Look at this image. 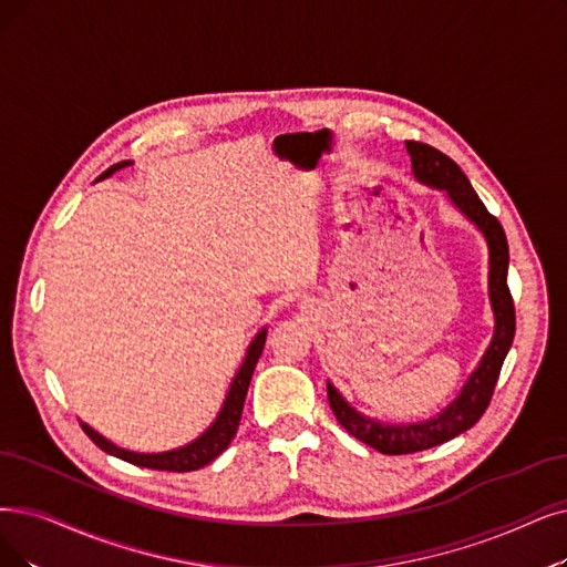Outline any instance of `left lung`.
<instances>
[{"label": "left lung", "mask_w": 567, "mask_h": 567, "mask_svg": "<svg viewBox=\"0 0 567 567\" xmlns=\"http://www.w3.org/2000/svg\"><path fill=\"white\" fill-rule=\"evenodd\" d=\"M406 153L412 157V172L421 184L444 190L449 199L454 202V207L482 230L488 244V298L495 316V328L486 353L482 355L477 370L465 381L458 398L437 416L423 423H381L377 419H368L365 414L355 412L328 381V400L337 421L355 440L365 442L368 446L386 456L414 454V451L433 449L442 442L454 440L477 423L493 398L497 377H501L503 362L514 342L516 330L514 300L507 286L509 246L501 220L488 214L480 195L470 186L463 169L449 155L421 142H406Z\"/></svg>", "instance_id": "8db88e82"}]
</instances>
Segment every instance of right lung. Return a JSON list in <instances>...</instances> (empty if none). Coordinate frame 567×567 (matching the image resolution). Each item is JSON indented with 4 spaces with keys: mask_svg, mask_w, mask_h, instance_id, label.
Returning a JSON list of instances; mask_svg holds the SVG:
<instances>
[{
    "mask_svg": "<svg viewBox=\"0 0 567 567\" xmlns=\"http://www.w3.org/2000/svg\"><path fill=\"white\" fill-rule=\"evenodd\" d=\"M130 161L116 163L111 165L104 174L97 176V181L111 176L113 172H118L123 167H130ZM265 337L267 330L262 328L251 344L246 349V358L241 362L239 372L235 374L233 383H230V391L225 395V402L220 406V412L216 416V421L202 433L195 442L174 449V451H163V454H137V451H127L121 449L113 442H109L106 437H102L100 433H95L93 427L87 423H81V427L85 430V435L93 440L102 451L106 454L116 456L121 461H127L132 465H140V467H151V470H167V472H190V470H199L209 465L216 456H220L228 444L233 442V437L237 435V427L241 421V410H244V400H246V391H248V383H251L254 370H256V362L265 349Z\"/></svg>",
    "mask_w": 567,
    "mask_h": 567,
    "instance_id": "add662e5",
    "label": "right lung"
}]
</instances>
